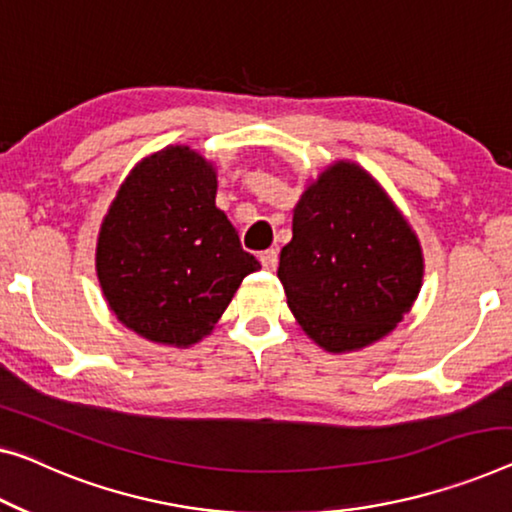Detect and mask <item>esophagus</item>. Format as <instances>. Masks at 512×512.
<instances>
[{
    "label": "esophagus",
    "mask_w": 512,
    "mask_h": 512,
    "mask_svg": "<svg viewBox=\"0 0 512 512\" xmlns=\"http://www.w3.org/2000/svg\"><path fill=\"white\" fill-rule=\"evenodd\" d=\"M259 262H262V266L266 271H276L278 266V250H264V253H259Z\"/></svg>",
    "instance_id": "34e87169"
}]
</instances>
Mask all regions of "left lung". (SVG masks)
<instances>
[{"instance_id": "left-lung-1", "label": "left lung", "mask_w": 512, "mask_h": 512, "mask_svg": "<svg viewBox=\"0 0 512 512\" xmlns=\"http://www.w3.org/2000/svg\"><path fill=\"white\" fill-rule=\"evenodd\" d=\"M278 278L301 329L326 352H354L402 322L423 285L414 230L363 167L338 160L294 207Z\"/></svg>"}]
</instances>
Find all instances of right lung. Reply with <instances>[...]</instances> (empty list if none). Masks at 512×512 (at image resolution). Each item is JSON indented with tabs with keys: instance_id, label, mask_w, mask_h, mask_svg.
I'll return each instance as SVG.
<instances>
[{
	"instance_id": "add662e5",
	"label": "right lung",
	"mask_w": 512,
	"mask_h": 512,
	"mask_svg": "<svg viewBox=\"0 0 512 512\" xmlns=\"http://www.w3.org/2000/svg\"><path fill=\"white\" fill-rule=\"evenodd\" d=\"M216 188L209 160L167 147L133 167L103 218L98 282L119 322L142 338L195 345L259 269L216 207Z\"/></svg>"
}]
</instances>
